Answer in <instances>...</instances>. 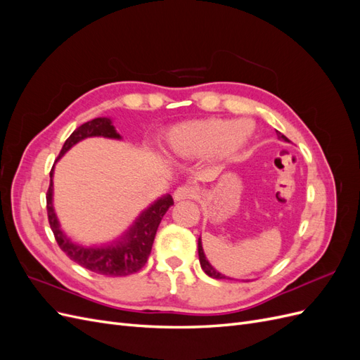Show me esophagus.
<instances>
[{"label": "esophagus", "instance_id": "34e87169", "mask_svg": "<svg viewBox=\"0 0 360 360\" xmlns=\"http://www.w3.org/2000/svg\"><path fill=\"white\" fill-rule=\"evenodd\" d=\"M198 188L191 186V184H183V186H179L176 191H174V200L181 201V200H191V198H197L198 197Z\"/></svg>", "mask_w": 360, "mask_h": 360}]
</instances>
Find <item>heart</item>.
Returning a JSON list of instances; mask_svg holds the SVG:
<instances>
[{"label":"heart","mask_w":360,"mask_h":360,"mask_svg":"<svg viewBox=\"0 0 360 360\" xmlns=\"http://www.w3.org/2000/svg\"><path fill=\"white\" fill-rule=\"evenodd\" d=\"M252 124L248 120L209 118L184 123L168 134L167 146L171 153L181 158H198L212 151L219 158H231L242 150L252 135Z\"/></svg>","instance_id":"1"}]
</instances>
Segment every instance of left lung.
<instances>
[{"mask_svg":"<svg viewBox=\"0 0 360 360\" xmlns=\"http://www.w3.org/2000/svg\"><path fill=\"white\" fill-rule=\"evenodd\" d=\"M276 135H278V138H279V139L288 141V138H287L285 135H282L281 132H278V130H276ZM198 255H200V263H201V267H202V270L205 271L207 275L212 276V278H214V279H230V278H226L225 275H221L219 271H216V270H214V269L210 266L209 261L205 259L204 250H202V245H201V238H198Z\"/></svg>","mask_w":360,"mask_h":360,"instance_id":"left-lung-1","label":"left lung"}]
</instances>
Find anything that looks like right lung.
I'll use <instances>...</instances> for the list:
<instances>
[{
    "mask_svg": "<svg viewBox=\"0 0 360 360\" xmlns=\"http://www.w3.org/2000/svg\"><path fill=\"white\" fill-rule=\"evenodd\" d=\"M90 136H105L120 139L115 127L112 126L110 118H94L91 122H86L82 126L76 127L75 132L66 139L57 160L66 153V151L73 147L79 141L90 138ZM52 176L53 167L49 172L51 183L46 193V210H48V221L53 237L60 246V249L66 254L72 261L78 263L84 269H89L94 274L103 276H127L136 274L138 270L143 269L147 263L148 255L151 252V246L155 242V236L158 226L162 221L163 214L174 204L171 195L159 198L155 204H151L146 212H143L132 228L120 238L117 243L103 248H84L72 243L70 238L63 234L60 230V224L53 212L52 207Z\"/></svg>",
    "mask_w": 360,
    "mask_h": 360,
    "instance_id": "right-lung-1",
    "label": "right lung"
}]
</instances>
